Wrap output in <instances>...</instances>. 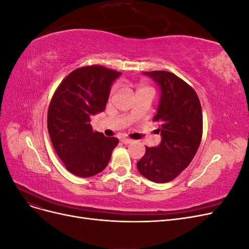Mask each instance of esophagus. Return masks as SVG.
<instances>
[{
  "instance_id": "esophagus-1",
  "label": "esophagus",
  "mask_w": 249,
  "mask_h": 249,
  "mask_svg": "<svg viewBox=\"0 0 249 249\" xmlns=\"http://www.w3.org/2000/svg\"><path fill=\"white\" fill-rule=\"evenodd\" d=\"M122 141L124 144H130V143H132L133 142V140H131V139H129V138H122Z\"/></svg>"
}]
</instances>
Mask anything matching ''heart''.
Returning a JSON list of instances; mask_svg holds the SVG:
<instances>
[{
	"label": "heart",
	"mask_w": 249,
	"mask_h": 249,
	"mask_svg": "<svg viewBox=\"0 0 249 249\" xmlns=\"http://www.w3.org/2000/svg\"><path fill=\"white\" fill-rule=\"evenodd\" d=\"M144 88H146V87H143V86H142V87H140L139 89H144ZM139 89H138V90H139ZM114 92H115V88H113L112 91H111V96H112L113 94H114Z\"/></svg>",
	"instance_id": "b5f03b06"
}]
</instances>
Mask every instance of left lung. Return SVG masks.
<instances>
[{
    "label": "left lung",
    "instance_id": "obj_1",
    "mask_svg": "<svg viewBox=\"0 0 249 249\" xmlns=\"http://www.w3.org/2000/svg\"><path fill=\"white\" fill-rule=\"evenodd\" d=\"M160 89L155 122L161 143L145 146L137 162L141 175L155 183H167L188 167L199 147L202 136V112L194 89L169 71L142 72Z\"/></svg>",
    "mask_w": 249,
    "mask_h": 249
}]
</instances>
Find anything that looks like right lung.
<instances>
[{
  "mask_svg": "<svg viewBox=\"0 0 249 249\" xmlns=\"http://www.w3.org/2000/svg\"><path fill=\"white\" fill-rule=\"evenodd\" d=\"M122 72L100 65L71 71L59 85L48 111V131L66 169L89 178L108 165L115 137L93 132L90 118L106 109L111 86Z\"/></svg>",
  "mask_w": 249,
  "mask_h": 249,
  "instance_id": "obj_1",
  "label": "right lung"
}]
</instances>
